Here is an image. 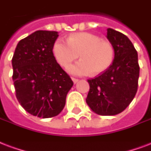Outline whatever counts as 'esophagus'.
<instances>
[{
    "instance_id": "obj_1",
    "label": "esophagus",
    "mask_w": 151,
    "mask_h": 151,
    "mask_svg": "<svg viewBox=\"0 0 151 151\" xmlns=\"http://www.w3.org/2000/svg\"><path fill=\"white\" fill-rule=\"evenodd\" d=\"M72 81H73V83L74 84H76V83H78V79H77V78H72Z\"/></svg>"
}]
</instances>
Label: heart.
<instances>
[{
    "mask_svg": "<svg viewBox=\"0 0 151 151\" xmlns=\"http://www.w3.org/2000/svg\"><path fill=\"white\" fill-rule=\"evenodd\" d=\"M55 59L63 67H67L80 56L81 60L67 69L73 75H97L108 70L114 60L112 45L96 35L80 32L70 35L67 42L62 40L55 41L53 47Z\"/></svg>",
    "mask_w": 151,
    "mask_h": 151,
    "instance_id": "obj_1",
    "label": "heart"
}]
</instances>
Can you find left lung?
Instances as JSON below:
<instances>
[{"mask_svg": "<svg viewBox=\"0 0 151 151\" xmlns=\"http://www.w3.org/2000/svg\"><path fill=\"white\" fill-rule=\"evenodd\" d=\"M107 39L114 48V60L108 70L88 80L86 103L98 115L115 116L124 111L136 94L139 65L136 50L125 35L108 28Z\"/></svg>", "mask_w": 151, "mask_h": 151, "instance_id": "left-lung-1", "label": "left lung"}]
</instances>
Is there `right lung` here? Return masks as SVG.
Returning <instances> with one entry per match:
<instances>
[{
	"label": "right lung",
	"mask_w": 151,
	"mask_h": 151,
	"mask_svg": "<svg viewBox=\"0 0 151 151\" xmlns=\"http://www.w3.org/2000/svg\"><path fill=\"white\" fill-rule=\"evenodd\" d=\"M58 36L57 32H33L18 42L12 59L17 100L28 113L40 118L60 113L73 85L53 54Z\"/></svg>",
	"instance_id": "obj_1"
}]
</instances>
